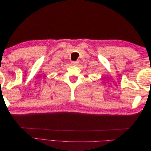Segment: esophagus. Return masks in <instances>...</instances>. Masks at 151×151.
<instances>
[{
	"label": "esophagus",
	"instance_id": "esophagus-1",
	"mask_svg": "<svg viewBox=\"0 0 151 151\" xmlns=\"http://www.w3.org/2000/svg\"><path fill=\"white\" fill-rule=\"evenodd\" d=\"M71 63L72 65H77L79 64V62L78 61H74V62H72Z\"/></svg>",
	"mask_w": 151,
	"mask_h": 151
}]
</instances>
